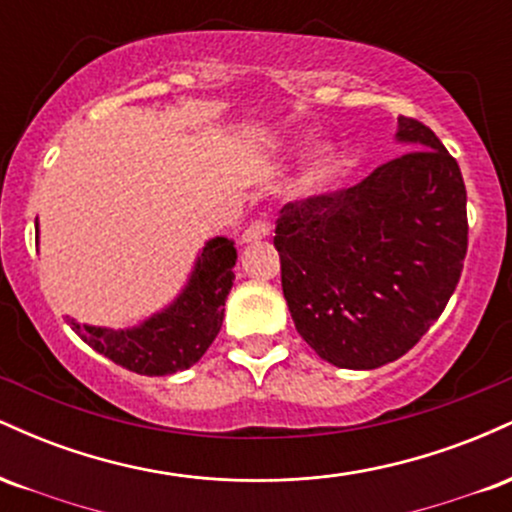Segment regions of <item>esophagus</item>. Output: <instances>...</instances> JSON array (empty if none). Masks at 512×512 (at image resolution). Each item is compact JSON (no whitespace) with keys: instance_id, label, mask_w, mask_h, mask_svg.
Instances as JSON below:
<instances>
[{"instance_id":"1","label":"esophagus","mask_w":512,"mask_h":512,"mask_svg":"<svg viewBox=\"0 0 512 512\" xmlns=\"http://www.w3.org/2000/svg\"><path fill=\"white\" fill-rule=\"evenodd\" d=\"M272 233V221L260 219V221H252L248 228L243 231V243H257V240L267 238Z\"/></svg>"}]
</instances>
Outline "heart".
<instances>
[{"label":"heart","instance_id":"obj_1","mask_svg":"<svg viewBox=\"0 0 512 512\" xmlns=\"http://www.w3.org/2000/svg\"><path fill=\"white\" fill-rule=\"evenodd\" d=\"M330 163H332V149H330V146H320V149L315 151V156H313V161H310L308 170H305L301 185L303 187H313L315 182L320 180L322 175H325V170L330 168Z\"/></svg>","mask_w":512,"mask_h":512}]
</instances>
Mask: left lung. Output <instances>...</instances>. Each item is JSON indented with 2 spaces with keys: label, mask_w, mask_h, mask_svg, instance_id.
Listing matches in <instances>:
<instances>
[{
  "label": "left lung",
  "mask_w": 512,
  "mask_h": 512,
  "mask_svg": "<svg viewBox=\"0 0 512 512\" xmlns=\"http://www.w3.org/2000/svg\"><path fill=\"white\" fill-rule=\"evenodd\" d=\"M397 142L411 151L349 190L286 204L276 219L293 325L339 368L407 354L445 310L467 255L457 161L414 117H399Z\"/></svg>",
  "instance_id": "8db88e82"
}]
</instances>
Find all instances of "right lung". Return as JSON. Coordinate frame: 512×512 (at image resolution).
Here are the masks:
<instances>
[{
	"mask_svg": "<svg viewBox=\"0 0 512 512\" xmlns=\"http://www.w3.org/2000/svg\"><path fill=\"white\" fill-rule=\"evenodd\" d=\"M236 260L233 240L211 238L180 296L142 325L108 330L79 325L74 317H67V322L93 351L108 356L117 366L139 375H173L195 366L219 334L223 305L236 279Z\"/></svg>",
	"mask_w": 512,
	"mask_h": 512,
	"instance_id": "right-lung-1",
	"label": "right lung"
}]
</instances>
